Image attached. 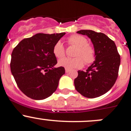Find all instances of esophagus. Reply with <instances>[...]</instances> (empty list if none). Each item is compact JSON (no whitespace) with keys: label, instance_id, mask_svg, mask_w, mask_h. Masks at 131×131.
<instances>
[{"label":"esophagus","instance_id":"34e87169","mask_svg":"<svg viewBox=\"0 0 131 131\" xmlns=\"http://www.w3.org/2000/svg\"><path fill=\"white\" fill-rule=\"evenodd\" d=\"M70 69H67V68H66V73H69V72H70Z\"/></svg>","mask_w":131,"mask_h":131}]
</instances>
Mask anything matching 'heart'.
<instances>
[{"label":"heart","instance_id":"heart-1","mask_svg":"<svg viewBox=\"0 0 131 131\" xmlns=\"http://www.w3.org/2000/svg\"><path fill=\"white\" fill-rule=\"evenodd\" d=\"M68 42L72 46L77 47L74 58H63L58 61L60 66L67 69L80 68L83 66V60L86 64L93 63L95 60V52L91 46L88 44L86 38L79 35H73L68 39ZM53 53L58 58L65 55V49L63 43L58 41L53 48Z\"/></svg>","mask_w":131,"mask_h":131}]
</instances>
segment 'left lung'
Returning a JSON list of instances; mask_svg holds the SVG:
<instances>
[{"mask_svg":"<svg viewBox=\"0 0 131 131\" xmlns=\"http://www.w3.org/2000/svg\"><path fill=\"white\" fill-rule=\"evenodd\" d=\"M78 34L89 37L94 46L95 60L86 71L79 70L74 87L82 96L94 98L103 95L114 85L118 75L120 56L114 41L102 33L80 30Z\"/></svg>","mask_w":131,"mask_h":131,"instance_id":"1","label":"left lung"}]
</instances>
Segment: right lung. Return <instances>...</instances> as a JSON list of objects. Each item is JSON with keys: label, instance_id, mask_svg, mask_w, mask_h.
<instances>
[{"label": "right lung", "instance_id": "1", "mask_svg": "<svg viewBox=\"0 0 131 131\" xmlns=\"http://www.w3.org/2000/svg\"><path fill=\"white\" fill-rule=\"evenodd\" d=\"M65 34L38 33L22 40L13 50L11 71L18 88L29 98L46 99L57 90L65 69L54 67L57 60L53 48Z\"/></svg>", "mask_w": 131, "mask_h": 131}]
</instances>
